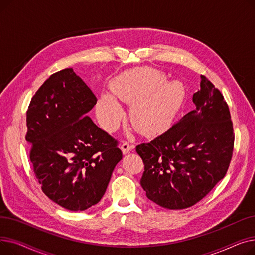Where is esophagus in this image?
<instances>
[{
    "instance_id": "34e87169",
    "label": "esophagus",
    "mask_w": 255,
    "mask_h": 255,
    "mask_svg": "<svg viewBox=\"0 0 255 255\" xmlns=\"http://www.w3.org/2000/svg\"><path fill=\"white\" fill-rule=\"evenodd\" d=\"M133 149H134V145L130 144L128 141H124V142L122 143V145H121V150H122V152H123L124 155L128 154V153H129L131 150H133Z\"/></svg>"
}]
</instances>
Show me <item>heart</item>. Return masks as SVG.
<instances>
[{
    "label": "heart",
    "mask_w": 255,
    "mask_h": 255,
    "mask_svg": "<svg viewBox=\"0 0 255 255\" xmlns=\"http://www.w3.org/2000/svg\"><path fill=\"white\" fill-rule=\"evenodd\" d=\"M165 82L160 71L142 67L121 74L111 84L113 96L125 103H134L131 121L144 134H155L168 128L175 120L184 98L180 82ZM123 110L110 95H103L97 106L100 124L107 131L115 130L122 121Z\"/></svg>",
    "instance_id": "1"
}]
</instances>
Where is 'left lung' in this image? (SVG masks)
Returning a JSON list of instances; mask_svg holds the SVG:
<instances>
[{
    "instance_id": "left-lung-1",
    "label": "left lung",
    "mask_w": 255,
    "mask_h": 255,
    "mask_svg": "<svg viewBox=\"0 0 255 255\" xmlns=\"http://www.w3.org/2000/svg\"><path fill=\"white\" fill-rule=\"evenodd\" d=\"M195 109L163 134L136 145L144 171L140 185L152 202L169 210L189 208L224 178L234 151L229 105L210 80L200 75Z\"/></svg>"
}]
</instances>
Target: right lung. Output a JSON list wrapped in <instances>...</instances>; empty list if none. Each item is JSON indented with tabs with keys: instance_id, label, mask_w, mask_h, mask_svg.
<instances>
[{
	"instance_id": "obj_1",
	"label": "right lung",
	"mask_w": 255,
	"mask_h": 255,
	"mask_svg": "<svg viewBox=\"0 0 255 255\" xmlns=\"http://www.w3.org/2000/svg\"><path fill=\"white\" fill-rule=\"evenodd\" d=\"M96 102L84 80L66 68L45 80L26 112L35 176L44 194L69 211L98 204L122 159L118 141L87 116Z\"/></svg>"
}]
</instances>
